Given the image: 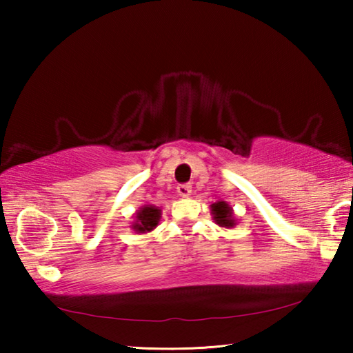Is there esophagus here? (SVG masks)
Instances as JSON below:
<instances>
[{
  "label": "esophagus",
  "mask_w": 353,
  "mask_h": 353,
  "mask_svg": "<svg viewBox=\"0 0 353 353\" xmlns=\"http://www.w3.org/2000/svg\"><path fill=\"white\" fill-rule=\"evenodd\" d=\"M177 193L182 196V198H188L191 193V185L190 183H181L177 187Z\"/></svg>",
  "instance_id": "esophagus-1"
}]
</instances>
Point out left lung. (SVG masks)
I'll return each mask as SVG.
<instances>
[{
  "mask_svg": "<svg viewBox=\"0 0 353 353\" xmlns=\"http://www.w3.org/2000/svg\"><path fill=\"white\" fill-rule=\"evenodd\" d=\"M212 214L214 223L221 227H225V229H230V227L236 224L234 218V210H232V207L225 201H218L212 204Z\"/></svg>",
  "mask_w": 353,
  "mask_h": 353,
  "instance_id": "obj_1",
  "label": "left lung"
}]
</instances>
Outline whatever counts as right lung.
I'll use <instances>...</instances> for the list:
<instances>
[{
	"mask_svg": "<svg viewBox=\"0 0 353 353\" xmlns=\"http://www.w3.org/2000/svg\"><path fill=\"white\" fill-rule=\"evenodd\" d=\"M160 212L159 207L154 205H143L139 212L135 213V221L132 224V229L139 234H148V232L154 230L160 221Z\"/></svg>",
	"mask_w": 353,
	"mask_h": 353,
	"instance_id": "add662e5",
	"label": "right lung"
}]
</instances>
